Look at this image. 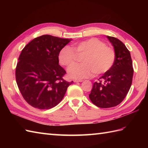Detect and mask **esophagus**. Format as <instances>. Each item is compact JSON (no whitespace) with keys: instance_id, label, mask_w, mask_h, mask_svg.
Wrapping results in <instances>:
<instances>
[{"instance_id":"34e87169","label":"esophagus","mask_w":148,"mask_h":148,"mask_svg":"<svg viewBox=\"0 0 148 148\" xmlns=\"http://www.w3.org/2000/svg\"><path fill=\"white\" fill-rule=\"evenodd\" d=\"M83 80H74V83H78V82H82Z\"/></svg>"}]
</instances>
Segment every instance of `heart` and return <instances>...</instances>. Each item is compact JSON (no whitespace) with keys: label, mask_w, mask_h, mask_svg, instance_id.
<instances>
[{"label":"heart","mask_w":148,"mask_h":148,"mask_svg":"<svg viewBox=\"0 0 148 148\" xmlns=\"http://www.w3.org/2000/svg\"><path fill=\"white\" fill-rule=\"evenodd\" d=\"M85 54L83 64L75 65L69 69V76L77 79L92 77L94 73L102 74L111 69L116 58L114 50L97 38H90L74 44L72 48L64 46L58 53V61L70 67L75 62L77 55Z\"/></svg>","instance_id":"1"}]
</instances>
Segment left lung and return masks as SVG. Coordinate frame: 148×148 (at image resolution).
Instances as JSON below:
<instances>
[{
    "mask_svg": "<svg viewBox=\"0 0 148 148\" xmlns=\"http://www.w3.org/2000/svg\"><path fill=\"white\" fill-rule=\"evenodd\" d=\"M114 47L116 58L110 70L93 83L89 95L93 104L100 108L119 104L127 96L132 83L134 69L130 53L120 40L107 36Z\"/></svg>",
    "mask_w": 148,
    "mask_h": 148,
    "instance_id": "1",
    "label": "left lung"
}]
</instances>
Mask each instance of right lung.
I'll use <instances>...</instances> for the list:
<instances>
[{
    "mask_svg": "<svg viewBox=\"0 0 148 148\" xmlns=\"http://www.w3.org/2000/svg\"><path fill=\"white\" fill-rule=\"evenodd\" d=\"M71 40L43 35L31 40L21 51L16 68V80L23 99L34 108H54L73 83L63 79L66 72L58 58L59 51Z\"/></svg>",
    "mask_w": 148,
    "mask_h": 148,
    "instance_id": "1",
    "label": "right lung"
}]
</instances>
